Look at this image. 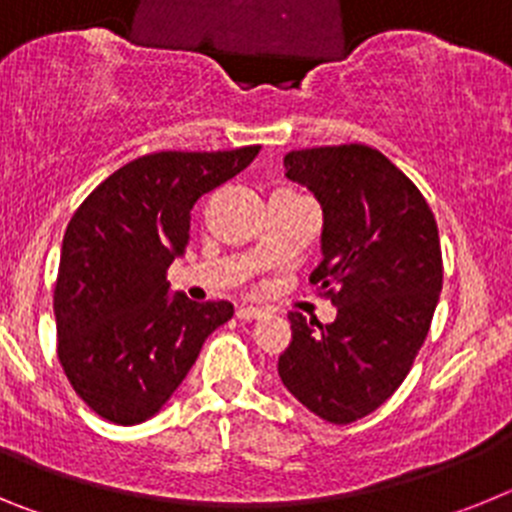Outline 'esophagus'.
<instances>
[{"instance_id": "34e87169", "label": "esophagus", "mask_w": 512, "mask_h": 512, "mask_svg": "<svg viewBox=\"0 0 512 512\" xmlns=\"http://www.w3.org/2000/svg\"><path fill=\"white\" fill-rule=\"evenodd\" d=\"M235 315H238L241 320H256L264 315V310H259V307H253V305H241Z\"/></svg>"}]
</instances>
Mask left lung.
Wrapping results in <instances>:
<instances>
[{
  "label": "left lung",
  "instance_id": "obj_1",
  "mask_svg": "<svg viewBox=\"0 0 512 512\" xmlns=\"http://www.w3.org/2000/svg\"><path fill=\"white\" fill-rule=\"evenodd\" d=\"M284 176L323 207L310 282L338 315L323 325L289 312L279 377L318 418L354 423L390 400L428 336L443 282L436 217L390 158L359 143L289 151Z\"/></svg>",
  "mask_w": 512,
  "mask_h": 512
}]
</instances>
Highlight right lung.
<instances>
[{"label": "right lung", "instance_id": "right-lung-1", "mask_svg": "<svg viewBox=\"0 0 512 512\" xmlns=\"http://www.w3.org/2000/svg\"><path fill=\"white\" fill-rule=\"evenodd\" d=\"M259 146L161 151L107 176L71 217L61 246L58 359L76 395L104 420L138 425L164 408L233 305L171 295L166 269L184 256L189 212L241 174Z\"/></svg>", "mask_w": 512, "mask_h": 512}]
</instances>
